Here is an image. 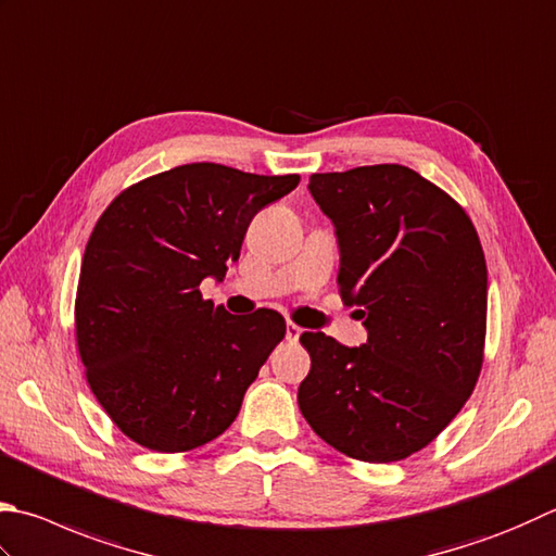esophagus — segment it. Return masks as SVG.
Wrapping results in <instances>:
<instances>
[{"instance_id":"1","label":"esophagus","mask_w":556,"mask_h":556,"mask_svg":"<svg viewBox=\"0 0 556 556\" xmlns=\"http://www.w3.org/2000/svg\"><path fill=\"white\" fill-rule=\"evenodd\" d=\"M300 337H302V329L298 327V324L288 321V327H286V339H288L290 343H295Z\"/></svg>"}]
</instances>
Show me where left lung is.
<instances>
[{
	"mask_svg": "<svg viewBox=\"0 0 556 556\" xmlns=\"http://www.w3.org/2000/svg\"><path fill=\"white\" fill-rule=\"evenodd\" d=\"M333 223L339 292L368 341L305 331L312 368L298 404L312 431L363 463L426 447L472 394L484 361L486 261L472 219L402 164L312 174Z\"/></svg>",
	"mask_w": 556,
	"mask_h": 556,
	"instance_id": "left-lung-1",
	"label": "left lung"
}]
</instances>
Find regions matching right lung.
Returning <instances> with one entry per match:
<instances>
[{"label": "right lung", "mask_w": 556, "mask_h": 556, "mask_svg": "<svg viewBox=\"0 0 556 556\" xmlns=\"http://www.w3.org/2000/svg\"><path fill=\"white\" fill-rule=\"evenodd\" d=\"M300 184L198 162L150 176L103 211L81 258L77 349L93 396L142 447L186 453L223 435L286 337L274 309L203 300L254 215Z\"/></svg>", "instance_id": "add662e5"}]
</instances>
